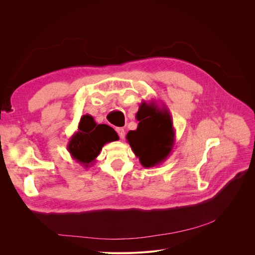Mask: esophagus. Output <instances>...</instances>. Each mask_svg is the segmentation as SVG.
Masks as SVG:
<instances>
[{
  "instance_id": "34e87169",
  "label": "esophagus",
  "mask_w": 255,
  "mask_h": 255,
  "mask_svg": "<svg viewBox=\"0 0 255 255\" xmlns=\"http://www.w3.org/2000/svg\"><path fill=\"white\" fill-rule=\"evenodd\" d=\"M117 132L121 139H123L125 137V130L123 128H117Z\"/></svg>"
}]
</instances>
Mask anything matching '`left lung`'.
<instances>
[{
    "label": "left lung",
    "mask_w": 255,
    "mask_h": 255,
    "mask_svg": "<svg viewBox=\"0 0 255 255\" xmlns=\"http://www.w3.org/2000/svg\"><path fill=\"white\" fill-rule=\"evenodd\" d=\"M136 130H130L126 139L143 167H154L170 155L175 144V129L168 110L156 101L141 102L136 114Z\"/></svg>",
    "instance_id": "8db88e82"
}]
</instances>
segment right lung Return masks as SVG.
<instances>
[{
	"label": "right lung",
	"instance_id": "1",
	"mask_svg": "<svg viewBox=\"0 0 255 255\" xmlns=\"http://www.w3.org/2000/svg\"><path fill=\"white\" fill-rule=\"evenodd\" d=\"M118 139L119 136L114 128L106 124H97L92 116L84 115L67 149L74 160L88 168L96 161L105 143Z\"/></svg>",
	"mask_w": 255,
	"mask_h": 255
}]
</instances>
